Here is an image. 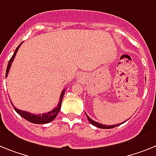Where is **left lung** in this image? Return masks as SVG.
<instances>
[{
    "mask_svg": "<svg viewBox=\"0 0 156 156\" xmlns=\"http://www.w3.org/2000/svg\"><path fill=\"white\" fill-rule=\"evenodd\" d=\"M86 116H87V119H88V120H89V122H90V123H91L92 125L95 126H97V127H98V128H101V129H112V128H115V127L121 125V124H122V123L125 122H124L120 123V124H117V125L106 126V125H103V124H101V123H99V122H97L93 121V119H90V118H89V116L87 115H86Z\"/></svg>",
    "mask_w": 156,
    "mask_h": 156,
    "instance_id": "1",
    "label": "left lung"
}]
</instances>
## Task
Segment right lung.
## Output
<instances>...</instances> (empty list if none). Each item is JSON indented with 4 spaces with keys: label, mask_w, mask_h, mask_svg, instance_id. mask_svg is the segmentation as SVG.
Returning a JSON list of instances; mask_svg holds the SVG:
<instances>
[{
    "label": "right lung",
    "mask_w": 156,
    "mask_h": 156,
    "mask_svg": "<svg viewBox=\"0 0 156 156\" xmlns=\"http://www.w3.org/2000/svg\"><path fill=\"white\" fill-rule=\"evenodd\" d=\"M23 42L20 43V45L16 48V51H15L14 54L12 55V58L9 59V63H8V67H7L6 69V75L5 76H8V74L9 72V70H10V67H11V65H12V63L13 62L14 60V58L16 57V55L18 52V49L20 48V45L23 44ZM65 89H63V91H62L61 94H60V97H59V102L58 104V106L56 108H55L53 110H52L51 112H47V113H44V114H41V115H35V114H31L29 113L28 112H25V111H22V110H19L16 107H13L14 108V110L16 111L17 113L20 115V116L25 119L26 120H27V121L30 122L32 123H35V124H45V123H48L50 122H52V120L55 119V118L56 117V115H58V113L60 111V108H61V103L62 101H63V96L65 94ZM11 104H12V101H11ZM13 106V104H12Z\"/></svg>",
    "instance_id": "add662e5"
}]
</instances>
